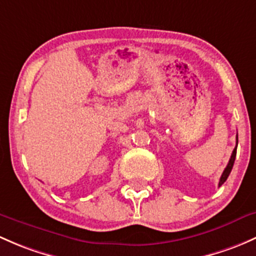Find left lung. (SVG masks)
Wrapping results in <instances>:
<instances>
[{
	"instance_id": "left-lung-1",
	"label": "left lung",
	"mask_w": 256,
	"mask_h": 256,
	"mask_svg": "<svg viewBox=\"0 0 256 256\" xmlns=\"http://www.w3.org/2000/svg\"><path fill=\"white\" fill-rule=\"evenodd\" d=\"M236 146H238V135H236ZM236 148L233 150L232 156H230V162H228L227 166H226V169H224V170H223L222 176H220V182H218V186H220V185H222L223 182H224L226 180H227L228 176H230V170H232L233 164H234V160H236Z\"/></svg>"
}]
</instances>
